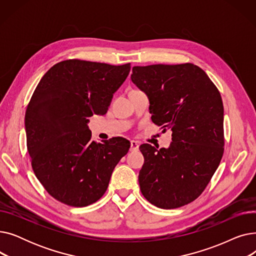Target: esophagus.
Instances as JSON below:
<instances>
[{"label":"esophagus","instance_id":"1","mask_svg":"<svg viewBox=\"0 0 256 256\" xmlns=\"http://www.w3.org/2000/svg\"><path fill=\"white\" fill-rule=\"evenodd\" d=\"M139 150V142L130 141V152H136Z\"/></svg>","mask_w":256,"mask_h":256}]
</instances>
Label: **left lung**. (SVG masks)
<instances>
[{
  "instance_id": "8db88e82",
  "label": "left lung",
  "mask_w": 256,
  "mask_h": 256,
  "mask_svg": "<svg viewBox=\"0 0 256 256\" xmlns=\"http://www.w3.org/2000/svg\"><path fill=\"white\" fill-rule=\"evenodd\" d=\"M130 78L148 96L152 122L172 130L168 148L140 146V190L160 208L190 204L204 191L223 156L220 92L192 63L134 66Z\"/></svg>"
}]
</instances>
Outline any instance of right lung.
<instances>
[{
  "label": "right lung",
  "instance_id": "add662e5",
  "mask_svg": "<svg viewBox=\"0 0 256 256\" xmlns=\"http://www.w3.org/2000/svg\"><path fill=\"white\" fill-rule=\"evenodd\" d=\"M130 64L65 60L38 83L24 116L26 147L33 171L60 202L83 208L106 191L112 172L130 148L116 137L96 143L87 124L106 113Z\"/></svg>",
  "mask_w": 256,
  "mask_h": 256
}]
</instances>
